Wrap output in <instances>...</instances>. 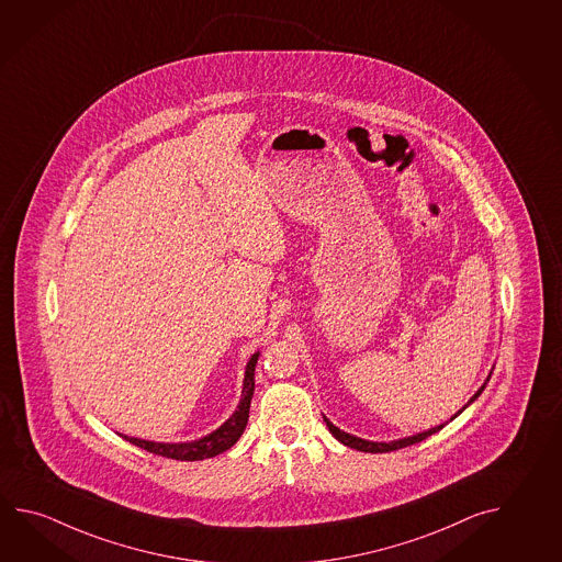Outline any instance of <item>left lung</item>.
Listing matches in <instances>:
<instances>
[{
	"mask_svg": "<svg viewBox=\"0 0 562 562\" xmlns=\"http://www.w3.org/2000/svg\"><path fill=\"white\" fill-rule=\"evenodd\" d=\"M491 376H493V372L486 376V380H484V384H482L481 389L474 392V396H472V398H470V401L467 402V404L460 408L459 413L454 414L450 420H454L459 414L464 413V411L469 408L470 404H472V402L476 401V398L481 396L482 390L486 389V384H488ZM324 423H326V426H328V430L333 432L334 438H336L338 442H342L344 447L356 448V450H360V452H374V454H376V452H390V450H398V448L416 445V442H420V440H424V438H428V436L435 435V432H438V430H442V428H445V426L448 424H438V426H435V428H428V430L418 432V435L404 436V438H398V440H390V442H374V440H364V438H360V436L348 435V432H344V430H340L338 426H334V424L330 423L326 416H324Z\"/></svg>",
	"mask_w": 562,
	"mask_h": 562,
	"instance_id": "1",
	"label": "left lung"
}]
</instances>
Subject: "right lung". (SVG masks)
Returning a JSON list of instances; mask_svg holds the SVG:
<instances>
[{"instance_id": "right-lung-1", "label": "right lung", "mask_w": 562, "mask_h": 562, "mask_svg": "<svg viewBox=\"0 0 562 562\" xmlns=\"http://www.w3.org/2000/svg\"><path fill=\"white\" fill-rule=\"evenodd\" d=\"M260 358V350L254 352L246 364L244 372V384H241V398L238 408L229 416L226 423L218 426L214 432L202 436L192 442H154V440H144V438H134V436L120 435L126 438L127 442L144 448L154 454H160L166 459L173 460H204L218 457L222 452H226L228 448L234 447L238 442L241 432L246 430L248 416H250V402L254 396V370L256 362Z\"/></svg>"}]
</instances>
